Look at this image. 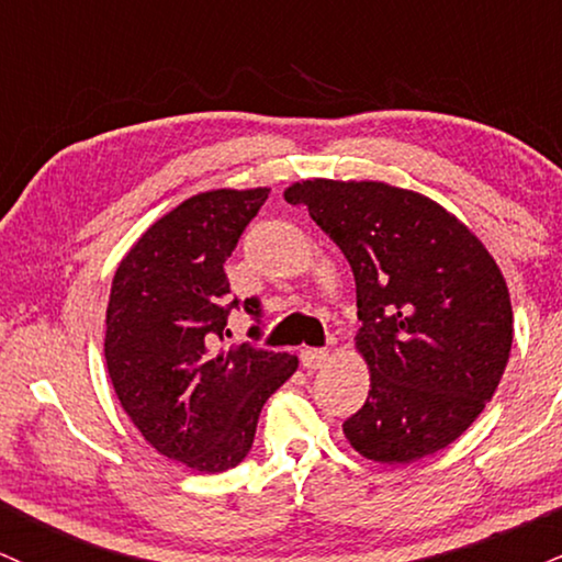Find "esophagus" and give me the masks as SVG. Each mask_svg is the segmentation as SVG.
Masks as SVG:
<instances>
[{
  "label": "esophagus",
  "mask_w": 562,
  "mask_h": 562,
  "mask_svg": "<svg viewBox=\"0 0 562 562\" xmlns=\"http://www.w3.org/2000/svg\"><path fill=\"white\" fill-rule=\"evenodd\" d=\"M326 360H328V349H321V347L300 349V362L307 368V371H315V368H321Z\"/></svg>",
  "instance_id": "34e87169"
}]
</instances>
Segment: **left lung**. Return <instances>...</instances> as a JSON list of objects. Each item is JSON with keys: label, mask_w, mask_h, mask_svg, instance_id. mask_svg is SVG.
Instances as JSON below:
<instances>
[{"label": "left lung", "mask_w": 562, "mask_h": 562, "mask_svg": "<svg viewBox=\"0 0 562 562\" xmlns=\"http://www.w3.org/2000/svg\"><path fill=\"white\" fill-rule=\"evenodd\" d=\"M352 266L366 405L345 420L375 463H411L452 445L503 379L513 345L505 279L484 244L424 194L379 181L283 191Z\"/></svg>", "instance_id": "1"}]
</instances>
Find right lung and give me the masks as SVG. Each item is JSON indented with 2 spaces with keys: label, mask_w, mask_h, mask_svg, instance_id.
Wrapping results in <instances>:
<instances>
[{
  "label": "right lung",
  "mask_w": 562,
  "mask_h": 562,
  "mask_svg": "<svg viewBox=\"0 0 562 562\" xmlns=\"http://www.w3.org/2000/svg\"><path fill=\"white\" fill-rule=\"evenodd\" d=\"M270 189H217L160 217L115 270L104 360L123 411L165 458L200 473L239 465L270 394L296 371L289 352L221 347L231 310L260 323L257 296L236 300L223 266Z\"/></svg>",
  "instance_id": "right-lung-1"
}]
</instances>
